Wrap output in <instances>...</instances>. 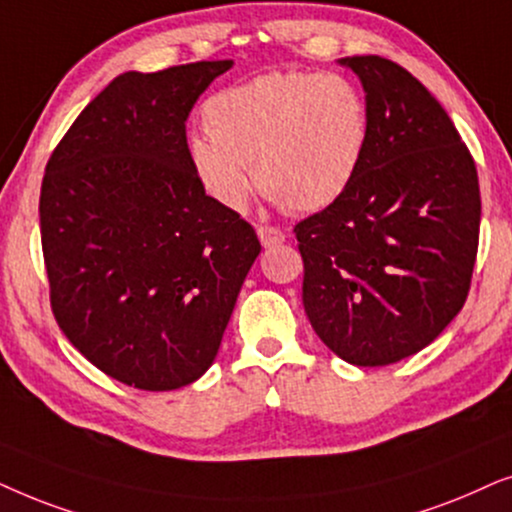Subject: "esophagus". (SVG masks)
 Listing matches in <instances>:
<instances>
[{
    "instance_id": "obj_1",
    "label": "esophagus",
    "mask_w": 512,
    "mask_h": 512,
    "mask_svg": "<svg viewBox=\"0 0 512 512\" xmlns=\"http://www.w3.org/2000/svg\"><path fill=\"white\" fill-rule=\"evenodd\" d=\"M257 236H260L264 248H276V245H281L285 241L283 231L276 229V227H269V224H262V227H257Z\"/></svg>"
}]
</instances>
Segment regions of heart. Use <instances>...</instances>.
<instances>
[{
  "label": "heart",
  "mask_w": 512,
  "mask_h": 512,
  "mask_svg": "<svg viewBox=\"0 0 512 512\" xmlns=\"http://www.w3.org/2000/svg\"><path fill=\"white\" fill-rule=\"evenodd\" d=\"M203 126L187 142L194 175L231 213L257 185L278 206H332L363 166L370 140L365 95L335 72H267L203 102ZM250 167L256 168L252 176Z\"/></svg>",
  "instance_id": "1"
}]
</instances>
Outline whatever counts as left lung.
<instances>
[{
    "label": "left lung",
    "instance_id": "left-lung-1",
    "mask_svg": "<svg viewBox=\"0 0 512 512\" xmlns=\"http://www.w3.org/2000/svg\"><path fill=\"white\" fill-rule=\"evenodd\" d=\"M365 88L370 140L356 180L295 227L316 335L358 367L426 349L461 311L480 238L475 161L405 67L342 58Z\"/></svg>",
    "mask_w": 512,
    "mask_h": 512
}]
</instances>
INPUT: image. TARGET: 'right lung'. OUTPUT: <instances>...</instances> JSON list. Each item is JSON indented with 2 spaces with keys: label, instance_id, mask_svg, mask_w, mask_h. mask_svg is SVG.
I'll return each mask as SVG.
<instances>
[{
  "label": "right lung",
  "instance_id": "add662e5",
  "mask_svg": "<svg viewBox=\"0 0 512 512\" xmlns=\"http://www.w3.org/2000/svg\"><path fill=\"white\" fill-rule=\"evenodd\" d=\"M234 65L124 72L53 149L39 196L51 309L81 356L142 391L213 365L262 245L187 156L199 95Z\"/></svg>",
  "mask_w": 512,
  "mask_h": 512
}]
</instances>
